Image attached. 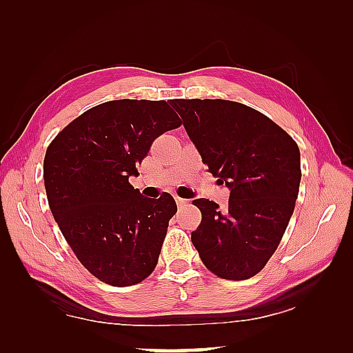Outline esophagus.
Here are the masks:
<instances>
[{"label": "esophagus", "instance_id": "obj_1", "mask_svg": "<svg viewBox=\"0 0 353 353\" xmlns=\"http://www.w3.org/2000/svg\"><path fill=\"white\" fill-rule=\"evenodd\" d=\"M176 203H177V206H186V205H188V200L181 199V197H176Z\"/></svg>", "mask_w": 353, "mask_h": 353}]
</instances>
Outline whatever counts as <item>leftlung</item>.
I'll return each instance as SVG.
<instances>
[{
	"label": "left lung",
	"instance_id": "1",
	"mask_svg": "<svg viewBox=\"0 0 353 353\" xmlns=\"http://www.w3.org/2000/svg\"><path fill=\"white\" fill-rule=\"evenodd\" d=\"M170 104L209 172L230 190L224 211L212 200H194L201 221L191 241L209 272L249 279L273 256L294 211L302 177L296 141L241 103L176 99Z\"/></svg>",
	"mask_w": 353,
	"mask_h": 353
}]
</instances>
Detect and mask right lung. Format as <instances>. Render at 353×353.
I'll list each match as a JSON object with an SVG mask.
<instances>
[{
	"mask_svg": "<svg viewBox=\"0 0 353 353\" xmlns=\"http://www.w3.org/2000/svg\"><path fill=\"white\" fill-rule=\"evenodd\" d=\"M182 121L165 100H114L83 112L51 141L43 183L51 214L89 273L130 287L153 273L176 201L129 182L153 141Z\"/></svg>",
	"mask_w": 353,
	"mask_h": 353,
	"instance_id": "add662e5",
	"label": "right lung"
}]
</instances>
